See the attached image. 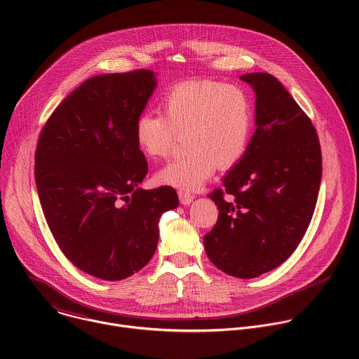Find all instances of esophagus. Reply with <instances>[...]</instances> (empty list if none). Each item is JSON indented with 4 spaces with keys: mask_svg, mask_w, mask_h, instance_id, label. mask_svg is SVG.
<instances>
[{
    "mask_svg": "<svg viewBox=\"0 0 359 359\" xmlns=\"http://www.w3.org/2000/svg\"><path fill=\"white\" fill-rule=\"evenodd\" d=\"M179 198H180V203L183 204V206H189V204L194 200V196L184 190H179Z\"/></svg>",
    "mask_w": 359,
    "mask_h": 359,
    "instance_id": "34e87169",
    "label": "esophagus"
}]
</instances>
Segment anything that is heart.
Masks as SVG:
<instances>
[{
  "mask_svg": "<svg viewBox=\"0 0 359 359\" xmlns=\"http://www.w3.org/2000/svg\"><path fill=\"white\" fill-rule=\"evenodd\" d=\"M161 109L163 116L137 118V147L147 158L161 159L169 155L177 136L186 135L189 153L156 173L159 183L193 191L217 166L230 169L244 156L252 132V104L244 89L215 81H187L165 93Z\"/></svg>",
  "mask_w": 359,
  "mask_h": 359,
  "instance_id": "heart-1",
  "label": "heart"
}]
</instances>
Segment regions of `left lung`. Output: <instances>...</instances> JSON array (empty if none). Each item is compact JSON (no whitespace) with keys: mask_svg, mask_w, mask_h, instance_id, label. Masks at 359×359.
<instances>
[{"mask_svg":"<svg viewBox=\"0 0 359 359\" xmlns=\"http://www.w3.org/2000/svg\"><path fill=\"white\" fill-rule=\"evenodd\" d=\"M255 93V130L244 156L223 177L216 226L203 238L210 262L255 278L295 251L314 215L323 159L316 128L281 82L266 72L240 76Z\"/></svg>","mask_w":359,"mask_h":359,"instance_id":"left-lung-1","label":"left lung"}]
</instances>
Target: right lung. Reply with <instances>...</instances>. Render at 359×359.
Listing matches in <instances>:
<instances>
[{
  "label": "right lung",
  "mask_w": 359,
  "mask_h": 359,
  "mask_svg": "<svg viewBox=\"0 0 359 359\" xmlns=\"http://www.w3.org/2000/svg\"><path fill=\"white\" fill-rule=\"evenodd\" d=\"M158 86L153 71L86 79L50 115L35 153L41 208L65 257L107 281L143 269L161 216L179 206L169 186L143 190L147 162L135 125Z\"/></svg>",
  "instance_id": "add662e5"
}]
</instances>
